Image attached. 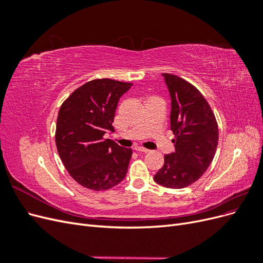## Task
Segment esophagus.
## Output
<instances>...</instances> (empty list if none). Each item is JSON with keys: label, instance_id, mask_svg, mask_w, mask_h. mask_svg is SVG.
<instances>
[{"label": "esophagus", "instance_id": "1", "mask_svg": "<svg viewBox=\"0 0 263 263\" xmlns=\"http://www.w3.org/2000/svg\"><path fill=\"white\" fill-rule=\"evenodd\" d=\"M135 150H137V151H140V153H148L149 151V149H146V148H144V147H136L135 148Z\"/></svg>", "mask_w": 263, "mask_h": 263}]
</instances>
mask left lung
Instances as JSON below:
<instances>
[{
	"instance_id": "obj_1",
	"label": "left lung",
	"mask_w": 263,
	"mask_h": 263,
	"mask_svg": "<svg viewBox=\"0 0 263 263\" xmlns=\"http://www.w3.org/2000/svg\"><path fill=\"white\" fill-rule=\"evenodd\" d=\"M171 97L170 128L176 151L164 156L155 174L158 184L183 189L200 179L216 153L218 126L213 110L194 85L184 79L162 73Z\"/></svg>"
}]
</instances>
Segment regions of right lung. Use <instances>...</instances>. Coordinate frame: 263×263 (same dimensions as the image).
Returning <instances> with one entry per match:
<instances>
[{"instance_id":"right-lung-1","label":"right lung","mask_w":263,"mask_h":263,"mask_svg":"<svg viewBox=\"0 0 263 263\" xmlns=\"http://www.w3.org/2000/svg\"><path fill=\"white\" fill-rule=\"evenodd\" d=\"M132 85L97 79L78 87L59 109L54 136L59 157L70 176L86 189L108 190L126 177L133 150L103 137L114 130L117 103Z\"/></svg>"}]
</instances>
